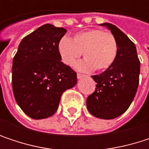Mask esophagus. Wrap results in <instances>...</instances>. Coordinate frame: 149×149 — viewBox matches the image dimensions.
<instances>
[{
  "label": "esophagus",
  "instance_id": "obj_1",
  "mask_svg": "<svg viewBox=\"0 0 149 149\" xmlns=\"http://www.w3.org/2000/svg\"><path fill=\"white\" fill-rule=\"evenodd\" d=\"M77 78H78V79H81L82 77H84L85 76L83 74H80V73H77Z\"/></svg>",
  "mask_w": 149,
  "mask_h": 149
}]
</instances>
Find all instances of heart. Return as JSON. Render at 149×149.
Segmentation results:
<instances>
[{
  "label": "heart",
  "mask_w": 149,
  "mask_h": 149,
  "mask_svg": "<svg viewBox=\"0 0 149 149\" xmlns=\"http://www.w3.org/2000/svg\"><path fill=\"white\" fill-rule=\"evenodd\" d=\"M62 61L69 66L74 65L84 52L85 58L77 64L82 71H105L115 62L118 45L115 36L102 29L93 28L75 34L72 40L65 36L58 44Z\"/></svg>",
  "instance_id": "obj_1"
}]
</instances>
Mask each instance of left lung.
Listing matches in <instances>:
<instances>
[{
	"mask_svg": "<svg viewBox=\"0 0 149 149\" xmlns=\"http://www.w3.org/2000/svg\"><path fill=\"white\" fill-rule=\"evenodd\" d=\"M115 36L118 52L114 64L99 75L91 76L97 83L95 91L87 97L89 112L101 119H114L130 106L137 91L140 60L134 44L118 27L103 23Z\"/></svg>",
	"mask_w": 149,
	"mask_h": 149,
	"instance_id": "1",
	"label": "left lung"
}]
</instances>
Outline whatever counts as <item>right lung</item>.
Masks as SVG:
<instances>
[{
  "label": "right lung",
  "instance_id": "add662e5",
  "mask_svg": "<svg viewBox=\"0 0 149 149\" xmlns=\"http://www.w3.org/2000/svg\"><path fill=\"white\" fill-rule=\"evenodd\" d=\"M63 27L45 24L22 39L13 59L12 86L20 109L33 119H44L58 109L60 97L77 84V73L61 62L58 44Z\"/></svg>",
  "mask_w": 149,
  "mask_h": 149
}]
</instances>
